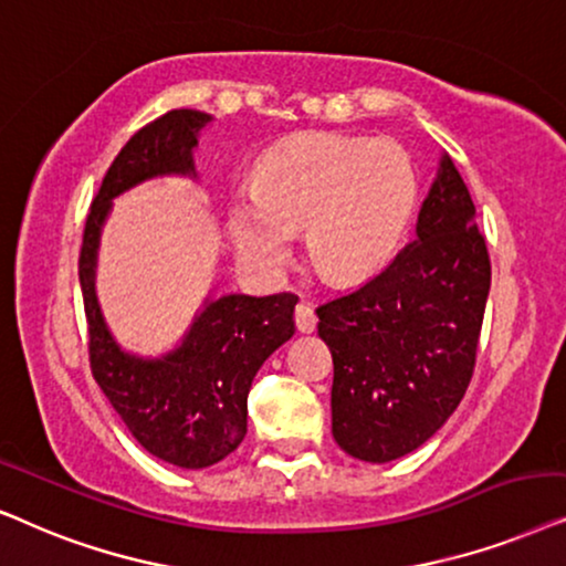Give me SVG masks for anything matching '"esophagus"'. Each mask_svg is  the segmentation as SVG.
I'll use <instances>...</instances> for the list:
<instances>
[{
    "label": "esophagus",
    "instance_id": "obj_1",
    "mask_svg": "<svg viewBox=\"0 0 566 566\" xmlns=\"http://www.w3.org/2000/svg\"><path fill=\"white\" fill-rule=\"evenodd\" d=\"M315 323H318V318H315V311L311 307V303H297L295 326L300 334H311V331H315Z\"/></svg>",
    "mask_w": 566,
    "mask_h": 566
}]
</instances>
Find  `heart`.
I'll list each match as a JSON object with an SVG mask.
<instances>
[{
	"label": "heart",
	"instance_id": "obj_1",
	"mask_svg": "<svg viewBox=\"0 0 566 566\" xmlns=\"http://www.w3.org/2000/svg\"><path fill=\"white\" fill-rule=\"evenodd\" d=\"M417 207V172L394 139L315 134L279 147L255 186L232 191L230 238L248 263L276 269L295 230L323 276L346 282L378 271L401 243Z\"/></svg>",
	"mask_w": 566,
	"mask_h": 566
}]
</instances>
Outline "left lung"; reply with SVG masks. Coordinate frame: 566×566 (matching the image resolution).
I'll list each match as a JSON object with an SVG mask.
<instances>
[{"label": "left lung", "instance_id": "left-lung-1", "mask_svg": "<svg viewBox=\"0 0 566 566\" xmlns=\"http://www.w3.org/2000/svg\"><path fill=\"white\" fill-rule=\"evenodd\" d=\"M489 284L476 207L442 155L413 243L370 282L315 311L334 357L331 432L338 448L388 463L446 424L476 367Z\"/></svg>", "mask_w": 566, "mask_h": 566}]
</instances>
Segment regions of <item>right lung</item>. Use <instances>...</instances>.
Returning <instances> with one entry per match:
<instances>
[{"instance_id":"right-lung-1","label":"right lung","mask_w":566,"mask_h":566,"mask_svg":"<svg viewBox=\"0 0 566 566\" xmlns=\"http://www.w3.org/2000/svg\"><path fill=\"white\" fill-rule=\"evenodd\" d=\"M209 113L176 108L126 142L87 212L80 248V287L87 318L90 370L134 440L180 469H207L248 432V394L259 367L295 334L297 297L224 295L209 300L176 352L163 359L124 354L105 328L95 297L97 238L113 196L155 176H193L196 134Z\"/></svg>"}]
</instances>
